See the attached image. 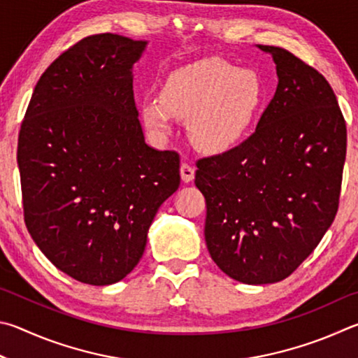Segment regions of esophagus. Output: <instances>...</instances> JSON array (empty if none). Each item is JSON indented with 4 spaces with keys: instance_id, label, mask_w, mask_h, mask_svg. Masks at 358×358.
<instances>
[{
    "instance_id": "obj_1",
    "label": "esophagus",
    "mask_w": 358,
    "mask_h": 358,
    "mask_svg": "<svg viewBox=\"0 0 358 358\" xmlns=\"http://www.w3.org/2000/svg\"><path fill=\"white\" fill-rule=\"evenodd\" d=\"M180 178H182L184 182H192L195 179V168L189 165V163H182L180 165Z\"/></svg>"
}]
</instances>
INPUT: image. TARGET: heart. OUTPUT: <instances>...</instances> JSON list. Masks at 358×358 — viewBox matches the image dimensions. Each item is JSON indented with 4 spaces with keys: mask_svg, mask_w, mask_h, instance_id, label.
Instances as JSON below:
<instances>
[{
    "mask_svg": "<svg viewBox=\"0 0 358 358\" xmlns=\"http://www.w3.org/2000/svg\"><path fill=\"white\" fill-rule=\"evenodd\" d=\"M264 103V86L253 69L209 58L168 75L160 97L141 105L143 121L157 135H168L173 116L187 121L192 143L218 154L236 146L252 129Z\"/></svg>",
    "mask_w": 358,
    "mask_h": 358,
    "instance_id": "b5f03b06",
    "label": "heart"
}]
</instances>
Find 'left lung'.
Listing matches in <instances>:
<instances>
[{
  "label": "left lung",
  "mask_w": 358,
  "mask_h": 358,
  "mask_svg": "<svg viewBox=\"0 0 358 358\" xmlns=\"http://www.w3.org/2000/svg\"><path fill=\"white\" fill-rule=\"evenodd\" d=\"M278 86L255 134L196 162L210 258L245 285L296 271L334 223L346 160V122L329 81L285 48L258 45Z\"/></svg>",
  "instance_id": "1"
}]
</instances>
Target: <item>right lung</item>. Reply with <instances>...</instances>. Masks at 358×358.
I'll use <instances>...</instances> for the list:
<instances>
[{
  "label": "right lung",
  "instance_id": "obj_1",
  "mask_svg": "<svg viewBox=\"0 0 358 358\" xmlns=\"http://www.w3.org/2000/svg\"><path fill=\"white\" fill-rule=\"evenodd\" d=\"M148 41L85 37L37 81L18 135L24 223L52 264L106 286L134 271L179 155L144 141L134 69Z\"/></svg>",
  "mask_w": 358,
  "mask_h": 358
}]
</instances>
